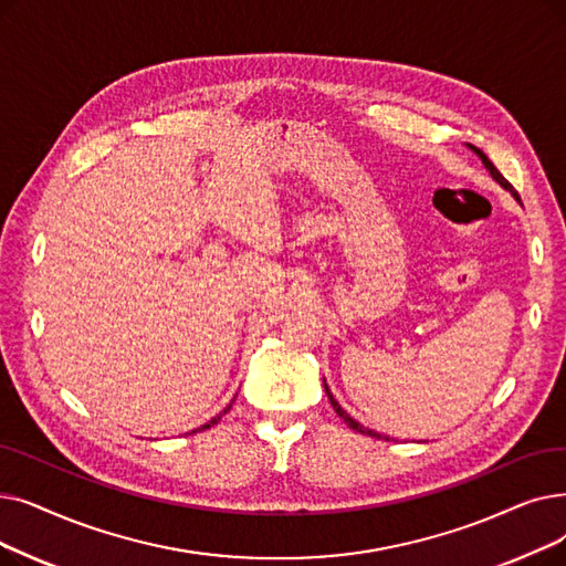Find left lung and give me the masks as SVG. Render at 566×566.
Returning <instances> with one entry per match:
<instances>
[{"mask_svg":"<svg viewBox=\"0 0 566 566\" xmlns=\"http://www.w3.org/2000/svg\"><path fill=\"white\" fill-rule=\"evenodd\" d=\"M467 147H470V150H472V153H474V155H476V157H479V159L483 161L485 170H488V174H490V176H493V180H495V182H497L500 187H504L506 191H511V196H513V199H515V201H521V199H518V193H515V191H513V187H511V185H509V182H506V180L502 178V174H500V170H497V168L493 166V161H490V159H488V157H485V155H483V153L479 150V147H474V145H470V143H467ZM324 388H326V396H328V400H331L333 409L337 411V416H339V419H342L344 423H347V426H349L352 430H356V432H360V434H367V437H377V439H388V437H381L379 432H375V430H370V428H365V426H360V423H358L356 419H352V416H349L347 411H344V409L339 407V402H337V400L333 398V392H331V388H328L326 379H324Z\"/></svg>","mask_w":566,"mask_h":566,"instance_id":"left-lung-1","label":"left lung"}]
</instances>
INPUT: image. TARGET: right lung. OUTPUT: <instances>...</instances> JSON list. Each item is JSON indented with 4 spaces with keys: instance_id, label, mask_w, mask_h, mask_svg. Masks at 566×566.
<instances>
[{
    "instance_id": "right-lung-1",
    "label": "right lung",
    "mask_w": 566,
    "mask_h": 566,
    "mask_svg": "<svg viewBox=\"0 0 566 566\" xmlns=\"http://www.w3.org/2000/svg\"><path fill=\"white\" fill-rule=\"evenodd\" d=\"M233 402H235V398L231 400V405H233ZM231 405H227V407H224V411H219V413L214 416V419H210V421H208L206 426H201V428H196V430H206V428H210V426L219 423V419H222V416H224V413H229V411H231ZM196 430H191V432H196Z\"/></svg>"
}]
</instances>
